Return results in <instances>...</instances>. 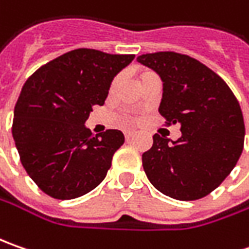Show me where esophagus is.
Returning <instances> with one entry per match:
<instances>
[{"label": "esophagus", "instance_id": "esophagus-1", "mask_svg": "<svg viewBox=\"0 0 249 249\" xmlns=\"http://www.w3.org/2000/svg\"><path fill=\"white\" fill-rule=\"evenodd\" d=\"M133 136H134V133H133V131H124V137H126V140L133 139Z\"/></svg>", "mask_w": 249, "mask_h": 249}]
</instances>
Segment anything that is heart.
<instances>
[{"label":"heart","instance_id":"heart-1","mask_svg":"<svg viewBox=\"0 0 249 249\" xmlns=\"http://www.w3.org/2000/svg\"><path fill=\"white\" fill-rule=\"evenodd\" d=\"M147 73H149V72L142 73V74H141V76H144V74H147ZM118 80H119V79H118V77H116V79H115V80H113V82H112V89H113V87H115V86H116V84H118Z\"/></svg>","mask_w":249,"mask_h":249}]
</instances>
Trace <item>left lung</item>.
Returning <instances> with one entry per match:
<instances>
[{
	"label": "left lung",
	"mask_w": 249,
	"mask_h": 249,
	"mask_svg": "<svg viewBox=\"0 0 249 249\" xmlns=\"http://www.w3.org/2000/svg\"><path fill=\"white\" fill-rule=\"evenodd\" d=\"M140 63L163 83L159 113L178 123L176 141L155 134L142 154V167L162 194L194 201L208 196L234 169L244 148L245 126L233 91L213 71L177 53H144Z\"/></svg>",
	"instance_id": "8db88e82"
}]
</instances>
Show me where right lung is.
<instances>
[{"label": "right lung", "mask_w": 249, "mask_h": 249, "mask_svg": "<svg viewBox=\"0 0 249 249\" xmlns=\"http://www.w3.org/2000/svg\"><path fill=\"white\" fill-rule=\"evenodd\" d=\"M133 59L130 53L79 48L26 80L15 105L12 136L27 175L45 194L73 199L105 178L124 136L119 130L94 136L84 123Z\"/></svg>", "instance_id": "1"}]
</instances>
